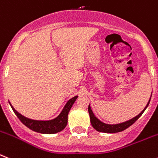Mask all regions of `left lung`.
Here are the masks:
<instances>
[{
	"label": "left lung",
	"mask_w": 158,
	"mask_h": 158,
	"mask_svg": "<svg viewBox=\"0 0 158 158\" xmlns=\"http://www.w3.org/2000/svg\"><path fill=\"white\" fill-rule=\"evenodd\" d=\"M150 99H149L148 104H147L146 107L143 109V111L140 112L139 115H137L136 116L133 117L132 119L129 120H127L125 122H123V123H120V124H105V123H103L102 121L98 119L97 117H95V116L94 115L93 112L91 108V106H88V112H89L90 115V120H91V124L92 125L95 130L98 131V132H105V133H115V132H122V131L125 130L126 128H128V127H130L132 124H134L136 120H138L139 117H140L141 115L143 114V112H144V110L146 109V108L149 106V102H150Z\"/></svg>",
	"instance_id": "1"
}]
</instances>
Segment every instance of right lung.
Segmentation results:
<instances>
[{"instance_id":"right-lung-1","label":"right lung","mask_w":158,"mask_h":158,"mask_svg":"<svg viewBox=\"0 0 158 158\" xmlns=\"http://www.w3.org/2000/svg\"><path fill=\"white\" fill-rule=\"evenodd\" d=\"M77 98H78V96L76 95L75 97L69 99L66 105L64 106L63 111L61 112L59 116L50 120H35L29 119V118L22 116V114L17 112L10 103H9V104L11 105V108L14 110V113L16 114V116H18V119L22 121V124H25L30 129L34 131V132L44 133V134H54V133L61 132L66 128L67 124L68 113Z\"/></svg>"}]
</instances>
